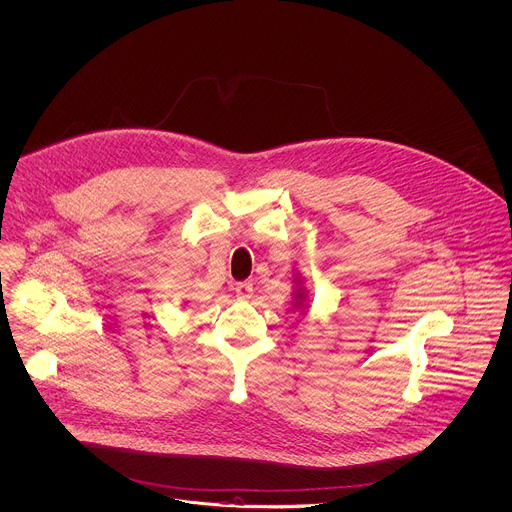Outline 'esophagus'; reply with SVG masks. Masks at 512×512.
<instances>
[{
  "instance_id": "esophagus-1",
  "label": "esophagus",
  "mask_w": 512,
  "mask_h": 512,
  "mask_svg": "<svg viewBox=\"0 0 512 512\" xmlns=\"http://www.w3.org/2000/svg\"><path fill=\"white\" fill-rule=\"evenodd\" d=\"M235 295L241 301H249L253 297V285L251 283H237L235 285Z\"/></svg>"
}]
</instances>
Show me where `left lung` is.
I'll use <instances>...</instances> for the list:
<instances>
[{"label": "left lung", "mask_w": 512, "mask_h": 512, "mask_svg": "<svg viewBox=\"0 0 512 512\" xmlns=\"http://www.w3.org/2000/svg\"><path fill=\"white\" fill-rule=\"evenodd\" d=\"M293 283H295V291H293V307H295V309H301V313H305V309H307L309 305H307V289L303 287V277H301V273H297V275H295Z\"/></svg>", "instance_id": "obj_1"}]
</instances>
